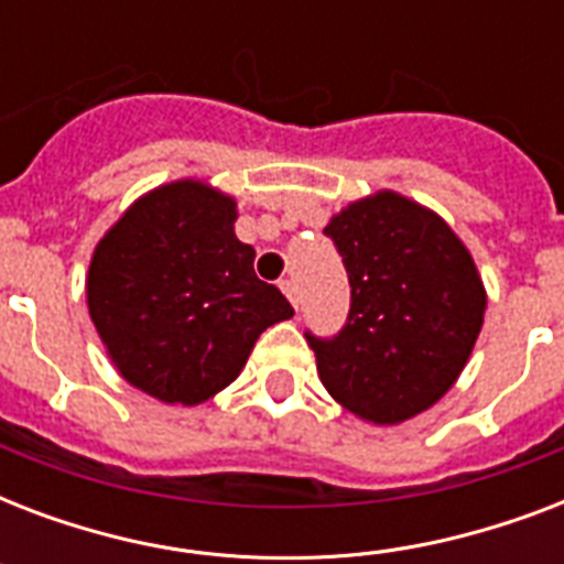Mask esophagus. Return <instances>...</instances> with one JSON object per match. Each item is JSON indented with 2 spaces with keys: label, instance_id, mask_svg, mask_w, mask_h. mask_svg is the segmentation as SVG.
I'll use <instances>...</instances> for the list:
<instances>
[{
  "label": "esophagus",
  "instance_id": "obj_1",
  "mask_svg": "<svg viewBox=\"0 0 564 564\" xmlns=\"http://www.w3.org/2000/svg\"><path fill=\"white\" fill-rule=\"evenodd\" d=\"M281 290L286 292V299H290L292 307L299 310V301H301V295H299V283L290 281V278H286V281H281Z\"/></svg>",
  "mask_w": 564,
  "mask_h": 564
}]
</instances>
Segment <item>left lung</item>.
Here are the masks:
<instances>
[{"mask_svg":"<svg viewBox=\"0 0 564 564\" xmlns=\"http://www.w3.org/2000/svg\"><path fill=\"white\" fill-rule=\"evenodd\" d=\"M325 234L343 254L351 310L334 339L307 334L318 377L357 419L401 424L463 375L486 313L480 272L438 213L392 189L351 202Z\"/></svg>","mask_w":564,"mask_h":564,"instance_id":"1","label":"left lung"}]
</instances>
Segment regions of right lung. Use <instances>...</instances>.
I'll return each instance as SVG.
<instances>
[{
	"instance_id": "obj_1",
	"label": "right lung",
	"mask_w": 564,
	"mask_h": 564,
	"mask_svg": "<svg viewBox=\"0 0 564 564\" xmlns=\"http://www.w3.org/2000/svg\"><path fill=\"white\" fill-rule=\"evenodd\" d=\"M237 202L195 178L140 195L99 239L87 310L140 392L195 406L239 377L265 327L292 318L234 234Z\"/></svg>"
}]
</instances>
